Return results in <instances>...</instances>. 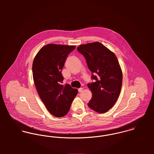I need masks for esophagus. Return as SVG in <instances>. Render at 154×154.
I'll use <instances>...</instances> for the list:
<instances>
[{"mask_svg": "<svg viewBox=\"0 0 154 154\" xmlns=\"http://www.w3.org/2000/svg\"><path fill=\"white\" fill-rule=\"evenodd\" d=\"M83 89H84L82 88H79V89H78V92H82Z\"/></svg>", "mask_w": 154, "mask_h": 154, "instance_id": "obj_1", "label": "esophagus"}]
</instances>
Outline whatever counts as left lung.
Instances as JSON below:
<instances>
[{
    "label": "left lung",
    "instance_id": "obj_1",
    "mask_svg": "<svg viewBox=\"0 0 154 154\" xmlns=\"http://www.w3.org/2000/svg\"><path fill=\"white\" fill-rule=\"evenodd\" d=\"M78 51L86 59L95 82L88 84L92 98L88 106L99 113L111 109L120 95L123 74L116 56L99 42L80 45Z\"/></svg>",
    "mask_w": 154,
    "mask_h": 154
}]
</instances>
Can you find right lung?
<instances>
[{
    "instance_id": "right-lung-1",
    "label": "right lung",
    "mask_w": 154,
    "mask_h": 154,
    "mask_svg": "<svg viewBox=\"0 0 154 154\" xmlns=\"http://www.w3.org/2000/svg\"><path fill=\"white\" fill-rule=\"evenodd\" d=\"M75 45L49 44L43 47L32 63L33 79L38 94L50 114L61 117L69 111L78 89L62 85V74L68 54Z\"/></svg>"
}]
</instances>
